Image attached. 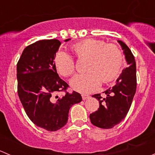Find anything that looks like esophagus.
Here are the masks:
<instances>
[{"mask_svg":"<svg viewBox=\"0 0 155 155\" xmlns=\"http://www.w3.org/2000/svg\"><path fill=\"white\" fill-rule=\"evenodd\" d=\"M82 100H83V101H85V100L88 99V98L90 97V96H89V95H87V94H82Z\"/></svg>","mask_w":155,"mask_h":155,"instance_id":"1","label":"esophagus"}]
</instances>
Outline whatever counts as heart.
<instances>
[{
	"instance_id": "heart-1",
	"label": "heart",
	"mask_w": 155,
	"mask_h": 155,
	"mask_svg": "<svg viewBox=\"0 0 155 155\" xmlns=\"http://www.w3.org/2000/svg\"><path fill=\"white\" fill-rule=\"evenodd\" d=\"M71 50L79 60L87 59L86 73L76 75L70 81L74 90L90 93L97 90L101 82L104 84L113 80L121 70L124 56L121 48L104 40L86 39L71 46ZM54 65L63 76H70L76 71V61L72 55L64 51H58Z\"/></svg>"
}]
</instances>
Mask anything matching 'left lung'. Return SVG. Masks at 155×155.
<instances>
[{"label":"left lung","mask_w":155,"mask_h":155,"mask_svg":"<svg viewBox=\"0 0 155 155\" xmlns=\"http://www.w3.org/2000/svg\"><path fill=\"white\" fill-rule=\"evenodd\" d=\"M125 54L128 67L123 70L117 82L112 87L104 91L106 97L101 94H94L99 101V108L90 114L91 122L103 129H109L119 124L126 117L137 91L136 61L130 49L125 43L118 40Z\"/></svg>","instance_id":"obj_1"}]
</instances>
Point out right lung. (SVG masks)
Returning a JSON list of instances; mask_svg holds the SVG:
<instances>
[{
    "instance_id": "add662e5",
    "label": "right lung",
    "mask_w": 155,
    "mask_h": 155,
    "mask_svg": "<svg viewBox=\"0 0 155 155\" xmlns=\"http://www.w3.org/2000/svg\"><path fill=\"white\" fill-rule=\"evenodd\" d=\"M61 44L56 39L35 42L25 48L17 63L20 101L30 120L48 131L63 127L68 123L70 107L82 100L78 92L67 91L68 84L56 71L54 59ZM62 91L65 94L54 99V95Z\"/></svg>"
}]
</instances>
